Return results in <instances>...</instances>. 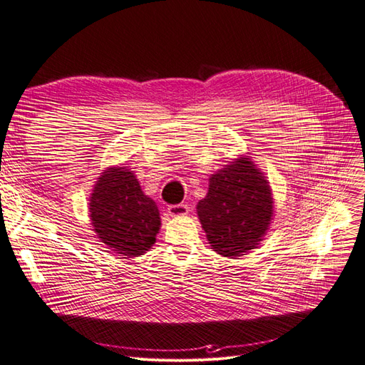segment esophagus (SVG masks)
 I'll return each instance as SVG.
<instances>
[{
  "label": "esophagus",
  "instance_id": "1",
  "mask_svg": "<svg viewBox=\"0 0 365 365\" xmlns=\"http://www.w3.org/2000/svg\"><path fill=\"white\" fill-rule=\"evenodd\" d=\"M168 212L170 216H184L189 213V205L187 204H176V205H169Z\"/></svg>",
  "mask_w": 365,
  "mask_h": 365
}]
</instances>
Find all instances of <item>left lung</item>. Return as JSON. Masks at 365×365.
<instances>
[{
    "mask_svg": "<svg viewBox=\"0 0 365 365\" xmlns=\"http://www.w3.org/2000/svg\"><path fill=\"white\" fill-rule=\"evenodd\" d=\"M272 193L264 175L240 157L210 176L208 193L196 212L208 244L224 257L257 248L272 219Z\"/></svg>",
    "mask_w": 365,
    "mask_h": 365,
    "instance_id": "8db88e82",
    "label": "left lung"
}]
</instances>
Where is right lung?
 I'll return each instance as SVG.
<instances>
[{
	"label": "right lung",
	"instance_id": "add662e5",
	"mask_svg": "<svg viewBox=\"0 0 365 365\" xmlns=\"http://www.w3.org/2000/svg\"><path fill=\"white\" fill-rule=\"evenodd\" d=\"M90 217L98 239L126 257L145 254L161 225L155 201L143 193L126 168H108L101 175L90 197Z\"/></svg>",
	"mask_w": 365,
	"mask_h": 365
}]
</instances>
